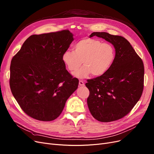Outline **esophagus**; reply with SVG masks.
Masks as SVG:
<instances>
[{
    "mask_svg": "<svg viewBox=\"0 0 154 154\" xmlns=\"http://www.w3.org/2000/svg\"><path fill=\"white\" fill-rule=\"evenodd\" d=\"M79 85H80V86H84V85H85L84 82L82 81V80H79Z\"/></svg>",
    "mask_w": 154,
    "mask_h": 154,
    "instance_id": "1",
    "label": "esophagus"
}]
</instances>
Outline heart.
I'll list each match as a JSON object with an SVG mask.
<instances>
[{"label": "heart", "instance_id": "heart-1", "mask_svg": "<svg viewBox=\"0 0 154 154\" xmlns=\"http://www.w3.org/2000/svg\"><path fill=\"white\" fill-rule=\"evenodd\" d=\"M116 57L114 47L95 38H84L74 46V51H67L62 55V60L70 72L79 69L74 75L80 79L86 78L91 74L100 76L111 67Z\"/></svg>", "mask_w": 154, "mask_h": 154}]
</instances>
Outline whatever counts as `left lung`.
Returning <instances> with one entry per match:
<instances>
[{
  "label": "left lung",
  "mask_w": 154,
  "mask_h": 154,
  "mask_svg": "<svg viewBox=\"0 0 154 154\" xmlns=\"http://www.w3.org/2000/svg\"><path fill=\"white\" fill-rule=\"evenodd\" d=\"M102 38L114 45L115 59L104 74L87 80L90 94L88 107L100 122H109L128 114L143 89L144 67L140 57L127 39L107 32H93L90 37Z\"/></svg>",
  "instance_id": "8db88e82"
}]
</instances>
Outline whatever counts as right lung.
I'll return each mask as SVG.
<instances>
[{
    "instance_id": "add662e5",
    "label": "right lung",
    "mask_w": 154,
    "mask_h": 154,
    "mask_svg": "<svg viewBox=\"0 0 154 154\" xmlns=\"http://www.w3.org/2000/svg\"><path fill=\"white\" fill-rule=\"evenodd\" d=\"M74 40L69 30L32 35L12 59L10 87L20 108L38 120L51 121L62 113L78 87L62 60Z\"/></svg>"
}]
</instances>
